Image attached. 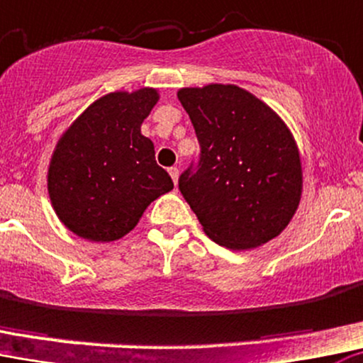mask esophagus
<instances>
[{
  "mask_svg": "<svg viewBox=\"0 0 363 363\" xmlns=\"http://www.w3.org/2000/svg\"><path fill=\"white\" fill-rule=\"evenodd\" d=\"M168 174H170V177H172V181H174V184L177 186V182H179V168L177 167H172L170 170H168Z\"/></svg>",
  "mask_w": 363,
  "mask_h": 363,
  "instance_id": "esophagus-1",
  "label": "esophagus"
}]
</instances>
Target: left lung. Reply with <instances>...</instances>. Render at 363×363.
Returning a JSON list of instances; mask_svg holds the SVG:
<instances>
[{"label": "left lung", "instance_id": "left-lung-1", "mask_svg": "<svg viewBox=\"0 0 363 363\" xmlns=\"http://www.w3.org/2000/svg\"><path fill=\"white\" fill-rule=\"evenodd\" d=\"M200 143L179 189L203 232L230 250L271 241L289 225L303 188L300 150L286 122L235 84L181 88Z\"/></svg>", "mask_w": 363, "mask_h": 363}]
</instances>
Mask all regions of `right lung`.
Returning <instances> with one entry per match:
<instances>
[{
    "mask_svg": "<svg viewBox=\"0 0 363 363\" xmlns=\"http://www.w3.org/2000/svg\"><path fill=\"white\" fill-rule=\"evenodd\" d=\"M160 101L156 88L111 92L92 103L58 140L48 170L52 209L88 241H117L157 196L174 189L156 163L142 122Z\"/></svg>",
    "mask_w": 363,
    "mask_h": 363,
    "instance_id": "add662e5",
    "label": "right lung"
}]
</instances>
